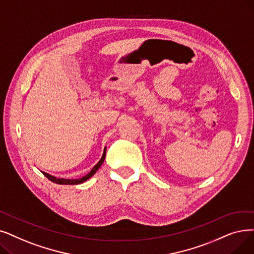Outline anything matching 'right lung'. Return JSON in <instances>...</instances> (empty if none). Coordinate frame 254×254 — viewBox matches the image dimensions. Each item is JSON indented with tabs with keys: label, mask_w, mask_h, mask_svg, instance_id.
I'll list each match as a JSON object with an SVG mask.
<instances>
[{
	"label": "right lung",
	"mask_w": 254,
	"mask_h": 254,
	"mask_svg": "<svg viewBox=\"0 0 254 254\" xmlns=\"http://www.w3.org/2000/svg\"><path fill=\"white\" fill-rule=\"evenodd\" d=\"M105 157H106V148H105V150H104V153H103V157H102V159L100 160V162H98L95 166L92 168V170L88 173V174H86L85 176H83V178H81V179H78V180H66V179H57V178H55V176H53V175H51V174H49V173H46V172H42L43 173V175L46 176V178H48L51 182H53V183H56V184H59V185H78V184H82V183H84V182H86L88 179H90L91 176L98 170V168H100L101 166H102V164L104 163V160H105Z\"/></svg>",
	"instance_id": "right-lung-1"
}]
</instances>
